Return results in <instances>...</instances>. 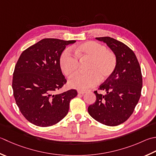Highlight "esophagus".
<instances>
[{"label":"esophagus","mask_w":156,"mask_h":156,"mask_svg":"<svg viewBox=\"0 0 156 156\" xmlns=\"http://www.w3.org/2000/svg\"><path fill=\"white\" fill-rule=\"evenodd\" d=\"M86 93H87L86 90H78V94H83Z\"/></svg>","instance_id":"34e87169"}]
</instances>
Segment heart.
<instances>
[{"label":"heart","mask_w":156,"mask_h":156,"mask_svg":"<svg viewBox=\"0 0 156 156\" xmlns=\"http://www.w3.org/2000/svg\"><path fill=\"white\" fill-rule=\"evenodd\" d=\"M74 55L65 50L59 57V66L63 74L71 78L78 71L79 59L88 61L85 70L87 72L75 76L69 81L70 87L78 89H87L95 85L100 80L105 81L113 74L117 66V57L105 46L94 41H88L72 48Z\"/></svg>","instance_id":"obj_1"}]
</instances>
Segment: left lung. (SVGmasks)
<instances>
[{
	"label": "left lung",
	"mask_w": 156,
	"mask_h": 156,
	"mask_svg": "<svg viewBox=\"0 0 156 156\" xmlns=\"http://www.w3.org/2000/svg\"><path fill=\"white\" fill-rule=\"evenodd\" d=\"M105 42L117 57L113 74L94 91L96 101L88 106V114L107 126L122 124L133 113L141 94L143 79L141 67L134 52L125 44L108 36L96 38Z\"/></svg>",
	"instance_id": "8db88e82"
}]
</instances>
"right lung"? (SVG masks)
<instances>
[{"mask_svg":"<svg viewBox=\"0 0 156 156\" xmlns=\"http://www.w3.org/2000/svg\"><path fill=\"white\" fill-rule=\"evenodd\" d=\"M75 42L44 38L21 54L15 67L12 88L21 113L32 124L51 126L68 114L70 101L77 91L55 93L67 82L59 57L66 46Z\"/></svg>","mask_w":156,"mask_h":156,"instance_id":"right-lung-1","label":"right lung"}]
</instances>
